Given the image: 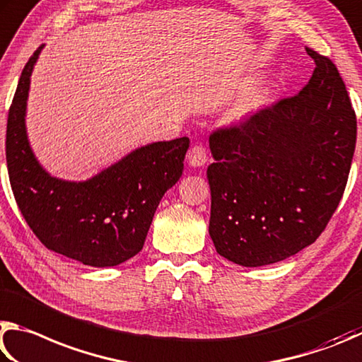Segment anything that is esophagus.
I'll use <instances>...</instances> for the list:
<instances>
[{"label":"esophagus","instance_id":"obj_1","mask_svg":"<svg viewBox=\"0 0 362 362\" xmlns=\"http://www.w3.org/2000/svg\"><path fill=\"white\" fill-rule=\"evenodd\" d=\"M208 160V152L205 146L202 144H194L191 149L187 151V162L192 165V167H204Z\"/></svg>","mask_w":362,"mask_h":362}]
</instances>
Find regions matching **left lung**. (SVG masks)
<instances>
[{
	"label": "left lung",
	"instance_id": "left-lung-1",
	"mask_svg": "<svg viewBox=\"0 0 362 362\" xmlns=\"http://www.w3.org/2000/svg\"><path fill=\"white\" fill-rule=\"evenodd\" d=\"M305 50L315 71L299 93L210 135V237L221 256L243 267L312 245L345 191L356 114L332 60Z\"/></svg>",
	"mask_w": 362,
	"mask_h": 362
}]
</instances>
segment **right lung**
<instances>
[{
    "instance_id": "obj_1",
    "label": "right lung",
    "mask_w": 362,
    "mask_h": 362,
    "mask_svg": "<svg viewBox=\"0 0 362 362\" xmlns=\"http://www.w3.org/2000/svg\"><path fill=\"white\" fill-rule=\"evenodd\" d=\"M25 65L9 107L6 162L18 210L47 250L90 267L119 265L143 250L163 194L182 175L189 138L141 146L87 181L50 176L36 160L25 127L30 76Z\"/></svg>"
}]
</instances>
